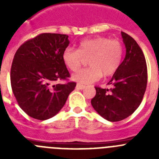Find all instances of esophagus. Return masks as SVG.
Listing matches in <instances>:
<instances>
[{
  "label": "esophagus",
  "instance_id": "34e87169",
  "mask_svg": "<svg viewBox=\"0 0 159 159\" xmlns=\"http://www.w3.org/2000/svg\"><path fill=\"white\" fill-rule=\"evenodd\" d=\"M76 88L77 89H80V90L84 89V88H85V85H82V84H77Z\"/></svg>",
  "mask_w": 159,
  "mask_h": 159
}]
</instances>
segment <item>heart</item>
Masks as SVG:
<instances>
[{"label":"heart","mask_w":159,"mask_h":159,"mask_svg":"<svg viewBox=\"0 0 159 159\" xmlns=\"http://www.w3.org/2000/svg\"><path fill=\"white\" fill-rule=\"evenodd\" d=\"M123 46L117 40L107 37L85 39L79 43L78 49L67 48L62 53L64 64L75 71L82 64L84 57H88L89 67L73 74V80L84 84L99 80L103 75H113L121 64Z\"/></svg>","instance_id":"heart-1"}]
</instances>
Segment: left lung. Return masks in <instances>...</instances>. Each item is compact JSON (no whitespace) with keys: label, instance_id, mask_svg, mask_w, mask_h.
<instances>
[{"label":"left lung","instance_id":"obj_1","mask_svg":"<svg viewBox=\"0 0 159 159\" xmlns=\"http://www.w3.org/2000/svg\"><path fill=\"white\" fill-rule=\"evenodd\" d=\"M126 56L108 84L110 89L95 87L91 102L99 116L110 122L121 121L134 113L143 100L147 84L145 57L137 42L121 32Z\"/></svg>","mask_w":159,"mask_h":159}]
</instances>
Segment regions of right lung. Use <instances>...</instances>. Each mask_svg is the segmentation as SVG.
Masks as SVG:
<instances>
[{
  "label": "right lung",
  "instance_id": "add662e5",
  "mask_svg": "<svg viewBox=\"0 0 159 159\" xmlns=\"http://www.w3.org/2000/svg\"><path fill=\"white\" fill-rule=\"evenodd\" d=\"M68 36L42 33L24 43L14 56L11 86L20 107L33 119L46 120L62 109L76 84H52L70 76L62 60Z\"/></svg>",
  "mask_w": 159,
  "mask_h": 159
}]
</instances>
